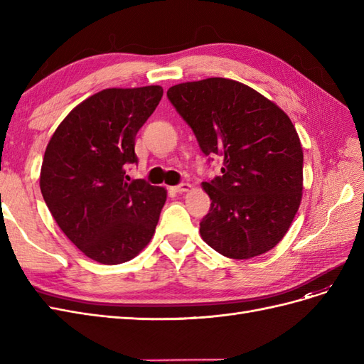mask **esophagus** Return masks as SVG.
I'll list each match as a JSON object with an SVG mask.
<instances>
[{
  "label": "esophagus",
  "instance_id": "34e87169",
  "mask_svg": "<svg viewBox=\"0 0 364 364\" xmlns=\"http://www.w3.org/2000/svg\"><path fill=\"white\" fill-rule=\"evenodd\" d=\"M171 190L176 191V193H185V191H190L191 190V185L183 182V183H179V185H176V186H171Z\"/></svg>",
  "mask_w": 364,
  "mask_h": 364
}]
</instances>
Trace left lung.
I'll list each match as a JSON object with an SVG mask.
<instances>
[{
    "mask_svg": "<svg viewBox=\"0 0 364 364\" xmlns=\"http://www.w3.org/2000/svg\"><path fill=\"white\" fill-rule=\"evenodd\" d=\"M168 100L205 155L223 158L203 182L211 209L200 235L223 257L249 259L277 246L302 200L304 153L289 115L250 86L222 77L171 86Z\"/></svg>",
    "mask_w": 364,
    "mask_h": 364,
    "instance_id": "obj_1",
    "label": "left lung"
}]
</instances>
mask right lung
Returning a JSON list of instances; mask_svg holds the SVG:
<instances>
[{"label": "right lung", "mask_w": 364, "mask_h": 364, "mask_svg": "<svg viewBox=\"0 0 364 364\" xmlns=\"http://www.w3.org/2000/svg\"><path fill=\"white\" fill-rule=\"evenodd\" d=\"M164 90L109 87L77 105L54 132L41 168L51 215L87 258L114 266L135 258L155 234L167 190L130 181L135 136Z\"/></svg>", "instance_id": "obj_1"}]
</instances>
